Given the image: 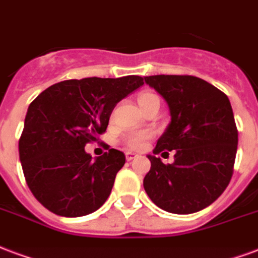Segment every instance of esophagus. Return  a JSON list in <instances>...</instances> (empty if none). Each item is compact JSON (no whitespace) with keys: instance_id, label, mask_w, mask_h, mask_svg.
<instances>
[{"instance_id":"34e87169","label":"esophagus","mask_w":258,"mask_h":258,"mask_svg":"<svg viewBox=\"0 0 258 258\" xmlns=\"http://www.w3.org/2000/svg\"><path fill=\"white\" fill-rule=\"evenodd\" d=\"M134 158H137V154H135V153H131V151H127V153H125V160L133 161Z\"/></svg>"}]
</instances>
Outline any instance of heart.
I'll return each instance as SVG.
<instances>
[{
    "mask_svg": "<svg viewBox=\"0 0 258 258\" xmlns=\"http://www.w3.org/2000/svg\"><path fill=\"white\" fill-rule=\"evenodd\" d=\"M153 98H158L155 94L153 93H142L139 96V105L141 104H145L146 101H150ZM147 134H134V135H130L127 139H125V145L128 146V149H134V150H141L143 146H145V143H146V139H147Z\"/></svg>",
    "mask_w": 258,
    "mask_h": 258,
    "instance_id": "heart-1",
    "label": "heart"
}]
</instances>
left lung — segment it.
<instances>
[{
  "label": "left lung",
  "mask_w": 258,
  "mask_h": 258,
  "mask_svg": "<svg viewBox=\"0 0 258 258\" xmlns=\"http://www.w3.org/2000/svg\"><path fill=\"white\" fill-rule=\"evenodd\" d=\"M145 82L164 97L170 113L153 153L176 150L168 165L147 155L151 168L145 190L165 211H200L223 194L233 176L238 131L229 97L194 76L161 74L145 77Z\"/></svg>",
  "instance_id": "8db88e82"
}]
</instances>
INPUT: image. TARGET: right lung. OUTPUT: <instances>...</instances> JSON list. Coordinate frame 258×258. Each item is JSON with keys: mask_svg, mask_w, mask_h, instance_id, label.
Segmentation results:
<instances>
[{"mask_svg": "<svg viewBox=\"0 0 258 258\" xmlns=\"http://www.w3.org/2000/svg\"><path fill=\"white\" fill-rule=\"evenodd\" d=\"M142 85L139 76L68 80L29 104L20 162L29 189L47 210L77 218L105 203L125 157L109 149L92 158L85 145L105 133L116 104Z\"/></svg>", "mask_w": 258, "mask_h": 258, "instance_id": "right-lung-1", "label": "right lung"}]
</instances>
